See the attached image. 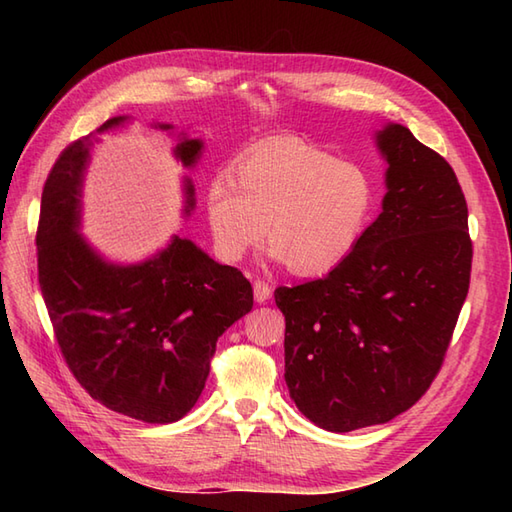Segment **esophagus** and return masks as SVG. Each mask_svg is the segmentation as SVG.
Instances as JSON below:
<instances>
[{
  "label": "esophagus",
  "instance_id": "esophagus-1",
  "mask_svg": "<svg viewBox=\"0 0 512 512\" xmlns=\"http://www.w3.org/2000/svg\"><path fill=\"white\" fill-rule=\"evenodd\" d=\"M253 292H255V301L264 303V301L270 299V295H273V286H270L268 281H264V279H255Z\"/></svg>",
  "mask_w": 512,
  "mask_h": 512
}]
</instances>
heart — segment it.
<instances>
[{"label":"heart","mask_w":512,"mask_h":512,"mask_svg":"<svg viewBox=\"0 0 512 512\" xmlns=\"http://www.w3.org/2000/svg\"><path fill=\"white\" fill-rule=\"evenodd\" d=\"M235 178L217 171L204 204L217 255L239 262L262 242L297 275L343 264L363 242L378 206L369 173L301 138L281 136L244 151Z\"/></svg>","instance_id":"heart-1"}]
</instances>
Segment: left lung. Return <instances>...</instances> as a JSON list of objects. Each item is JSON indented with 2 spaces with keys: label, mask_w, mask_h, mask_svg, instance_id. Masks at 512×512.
<instances>
[{
  "label": "left lung",
  "mask_w": 512,
  "mask_h": 512,
  "mask_svg": "<svg viewBox=\"0 0 512 512\" xmlns=\"http://www.w3.org/2000/svg\"><path fill=\"white\" fill-rule=\"evenodd\" d=\"M376 140L389 165L383 213L328 275L275 290L290 398L334 433L389 422L427 394L471 284L455 171L402 125Z\"/></svg>",
  "instance_id": "left-lung-1"
}]
</instances>
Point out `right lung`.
Masks as SVG:
<instances>
[{
	"instance_id": "1",
	"label": "right lung",
	"mask_w": 512,
	"mask_h": 512,
	"mask_svg": "<svg viewBox=\"0 0 512 512\" xmlns=\"http://www.w3.org/2000/svg\"><path fill=\"white\" fill-rule=\"evenodd\" d=\"M123 121L112 118L74 140L50 169L37 224L39 286L79 385L116 413L167 424L198 402L215 343L253 308V286L242 270L213 262L178 235L147 262L116 266L76 233L92 138ZM200 149V140L184 138L176 158L189 167Z\"/></svg>"
}]
</instances>
